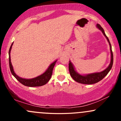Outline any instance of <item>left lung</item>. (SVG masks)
Returning <instances> with one entry per match:
<instances>
[{
	"label": "left lung",
	"mask_w": 121,
	"mask_h": 121,
	"mask_svg": "<svg viewBox=\"0 0 121 121\" xmlns=\"http://www.w3.org/2000/svg\"><path fill=\"white\" fill-rule=\"evenodd\" d=\"M96 27L97 28L99 29V30L102 32V34H104V35L105 36V37H106L108 43H109V44L110 50L111 53L110 63L108 67L105 69V70H103V71L100 72H97V73H90V74L82 75L79 74L78 72H76V70H75L74 65H73V64L70 61H69V70L70 76H71V77L73 78V79L74 81H76V82H77L78 83H81V84L91 85L98 82L101 81V80H102V79L108 74V73H109L110 70L112 69V66H113V55L112 50V45H111L110 43L109 39H108V37L106 36L104 29L102 28L100 25L97 24L96 25Z\"/></svg>",
	"instance_id": "left-lung-1"
}]
</instances>
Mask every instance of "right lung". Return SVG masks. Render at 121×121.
Segmentation results:
<instances>
[{
  "label": "right lung",
  "mask_w": 121,
  "mask_h": 121,
  "mask_svg": "<svg viewBox=\"0 0 121 121\" xmlns=\"http://www.w3.org/2000/svg\"><path fill=\"white\" fill-rule=\"evenodd\" d=\"M13 43L11 45L10 48H9V68H10L11 72L12 74L17 79V81L20 82L21 84L24 85L25 86L29 87H35V86H43L44 85L46 84L49 80L51 78V76L52 74L53 69L54 66L55 65V64L56 63V61L57 60H56L55 61L52 62L51 65H49V67L47 69L46 71L44 73H43L42 74L40 75V76H37L36 77H35L33 78L30 79H26L23 78L22 77H20L18 76L16 73H15L14 70H13V66L11 64V56H10V53L11 51L12 46L13 45Z\"/></svg>",
  "instance_id": "obj_1"
}]
</instances>
